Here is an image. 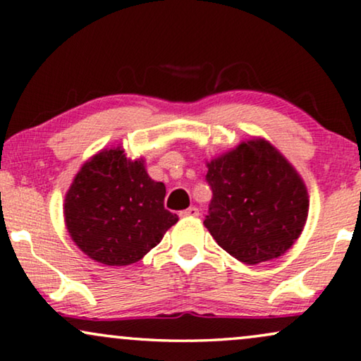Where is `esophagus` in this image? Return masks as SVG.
<instances>
[{"mask_svg": "<svg viewBox=\"0 0 361 361\" xmlns=\"http://www.w3.org/2000/svg\"><path fill=\"white\" fill-rule=\"evenodd\" d=\"M198 214H200V209L195 208V206H191V208L185 209V211H180L181 218H186V216H191V218H193V216H198Z\"/></svg>", "mask_w": 361, "mask_h": 361, "instance_id": "esophagus-1", "label": "esophagus"}]
</instances>
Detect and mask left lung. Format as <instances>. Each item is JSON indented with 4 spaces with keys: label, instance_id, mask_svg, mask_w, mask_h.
Instances as JSON below:
<instances>
[{
    "label": "left lung",
    "instance_id": "8db88e82",
    "mask_svg": "<svg viewBox=\"0 0 361 361\" xmlns=\"http://www.w3.org/2000/svg\"><path fill=\"white\" fill-rule=\"evenodd\" d=\"M206 166L213 200L204 226L216 243L251 266L289 251L305 226L309 195L284 155L252 138Z\"/></svg>",
    "mask_w": 361,
    "mask_h": 361
}]
</instances>
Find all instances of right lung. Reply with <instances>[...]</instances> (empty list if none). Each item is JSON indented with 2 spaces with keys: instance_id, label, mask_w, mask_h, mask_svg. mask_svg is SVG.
I'll return each mask as SVG.
<instances>
[{
  "instance_id": "obj_1",
  "label": "right lung",
  "mask_w": 361,
  "mask_h": 361,
  "mask_svg": "<svg viewBox=\"0 0 361 361\" xmlns=\"http://www.w3.org/2000/svg\"><path fill=\"white\" fill-rule=\"evenodd\" d=\"M166 190L152 180L142 158L123 148L102 150L77 173L64 200V221L72 241L105 266H128L145 256L178 216L163 206Z\"/></svg>"
}]
</instances>
